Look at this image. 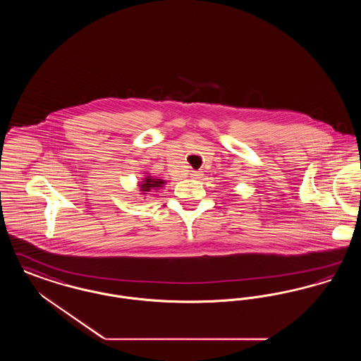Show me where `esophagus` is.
<instances>
[{"mask_svg":"<svg viewBox=\"0 0 361 361\" xmlns=\"http://www.w3.org/2000/svg\"><path fill=\"white\" fill-rule=\"evenodd\" d=\"M190 177H192V178H200V177H202V172H199V171H192Z\"/></svg>","mask_w":361,"mask_h":361,"instance_id":"obj_1","label":"esophagus"}]
</instances>
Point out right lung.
<instances>
[{"instance_id":"1","label":"right lung","mask_w":361,"mask_h":361,"mask_svg":"<svg viewBox=\"0 0 361 361\" xmlns=\"http://www.w3.org/2000/svg\"><path fill=\"white\" fill-rule=\"evenodd\" d=\"M164 180H159V178H153V177H146L145 181L140 183L139 188L143 192V195H146V192H155L159 188L164 187Z\"/></svg>"}]
</instances>
